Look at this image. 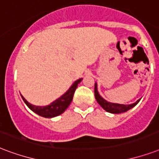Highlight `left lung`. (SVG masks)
<instances>
[{"mask_svg": "<svg viewBox=\"0 0 159 159\" xmlns=\"http://www.w3.org/2000/svg\"><path fill=\"white\" fill-rule=\"evenodd\" d=\"M94 93H95V98L97 102H98L99 105L102 107V108L107 111V112H111V113H122V112H125L128 111L129 109L133 108V107H135L137 104L139 103L140 99L138 100L136 102H134L130 105H124V104H117V103H112V102H108L106 100H104L101 96L99 95L98 92V88H97V84H95V88H94Z\"/></svg>", "mask_w": 159, "mask_h": 159, "instance_id": "1", "label": "left lung"}]
</instances>
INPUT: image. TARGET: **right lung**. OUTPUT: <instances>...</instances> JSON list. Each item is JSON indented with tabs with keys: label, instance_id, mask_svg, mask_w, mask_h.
<instances>
[{
	"label": "right lung",
	"instance_id": "add662e5",
	"mask_svg": "<svg viewBox=\"0 0 159 159\" xmlns=\"http://www.w3.org/2000/svg\"><path fill=\"white\" fill-rule=\"evenodd\" d=\"M82 81V78L81 79L77 80L76 82L72 84L71 88H69V90L66 92L64 95H62L61 98H59L58 99H57L56 101H54L53 102L48 105V106L45 107H38V106H34V105H31V103H29L28 102L26 101V99L22 98L23 101L25 102V103L27 105L29 108L31 109V111H33L34 112H36V114L40 115L42 117H57L58 115L61 114L65 112L68 106L70 105V103L72 101V98H73V95H74L75 91H76V88H77V85L79 84V82Z\"/></svg>",
	"mask_w": 159,
	"mask_h": 159
}]
</instances>
